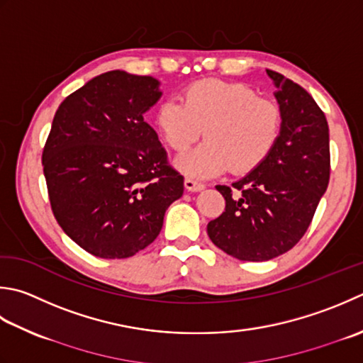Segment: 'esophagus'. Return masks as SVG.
I'll return each mask as SVG.
<instances>
[{"instance_id":"1","label":"esophagus","mask_w":363,"mask_h":363,"mask_svg":"<svg viewBox=\"0 0 363 363\" xmlns=\"http://www.w3.org/2000/svg\"><path fill=\"white\" fill-rule=\"evenodd\" d=\"M184 186L189 191H200L204 189V184L203 182H198L195 179H190V177H186V181H184Z\"/></svg>"}]
</instances>
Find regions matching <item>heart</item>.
<instances>
[{
    "mask_svg": "<svg viewBox=\"0 0 363 363\" xmlns=\"http://www.w3.org/2000/svg\"><path fill=\"white\" fill-rule=\"evenodd\" d=\"M281 123L280 106L271 99L258 97L244 83L212 78L189 84L181 101L167 99L155 111V125L176 152L204 133L203 145L177 159V168L191 177L258 168L277 146Z\"/></svg>",
    "mask_w": 363,
    "mask_h": 363,
    "instance_id": "b5f03b06",
    "label": "heart"
}]
</instances>
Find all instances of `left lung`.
I'll return each instance as SVG.
<instances>
[{
	"mask_svg": "<svg viewBox=\"0 0 363 363\" xmlns=\"http://www.w3.org/2000/svg\"><path fill=\"white\" fill-rule=\"evenodd\" d=\"M281 111V132L271 155L242 179L216 189L222 216L208 223L212 242L240 261H269L291 250L308 230L329 186V125L315 99L267 69Z\"/></svg>",
	"mask_w": 363,
	"mask_h": 363,
	"instance_id": "left-lung-1",
	"label": "left lung"
}]
</instances>
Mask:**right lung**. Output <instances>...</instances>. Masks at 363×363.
Segmentation results:
<instances>
[{"label": "right lung", "mask_w": 363, "mask_h": 363, "mask_svg": "<svg viewBox=\"0 0 363 363\" xmlns=\"http://www.w3.org/2000/svg\"><path fill=\"white\" fill-rule=\"evenodd\" d=\"M162 92L152 77L111 70L64 99L42 152L53 216L83 250L123 259L159 236L184 177L143 119Z\"/></svg>", "instance_id": "add662e5"}]
</instances>
